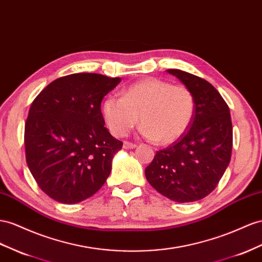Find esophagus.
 I'll list each match as a JSON object with an SVG mask.
<instances>
[{
	"instance_id": "34e87169",
	"label": "esophagus",
	"mask_w": 262,
	"mask_h": 262,
	"mask_svg": "<svg viewBox=\"0 0 262 262\" xmlns=\"http://www.w3.org/2000/svg\"><path fill=\"white\" fill-rule=\"evenodd\" d=\"M136 146H137V144L129 142V141H124V142H123V147L126 148V150H128V148H134Z\"/></svg>"
}]
</instances>
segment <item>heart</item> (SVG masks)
<instances>
[{
    "instance_id": "obj_1",
    "label": "heart",
    "mask_w": 262,
    "mask_h": 262,
    "mask_svg": "<svg viewBox=\"0 0 262 262\" xmlns=\"http://www.w3.org/2000/svg\"><path fill=\"white\" fill-rule=\"evenodd\" d=\"M102 115L117 137L126 136L137 125L140 116L143 137L160 145H168L189 128L195 115V99L185 86L146 78L126 88L122 98H105Z\"/></svg>"
}]
</instances>
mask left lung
Returning a JSON list of instances; mask_svg holds the SVG:
<instances>
[{
	"label": "left lung",
	"mask_w": 262,
	"mask_h": 262,
	"mask_svg": "<svg viewBox=\"0 0 262 262\" xmlns=\"http://www.w3.org/2000/svg\"><path fill=\"white\" fill-rule=\"evenodd\" d=\"M195 99V115L186 132L155 154L145 178L158 192L178 203L200 201L216 188L232 148L229 108L208 81L180 69H167Z\"/></svg>",
	"instance_id": "8db88e82"
}]
</instances>
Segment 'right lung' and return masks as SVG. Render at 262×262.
Here are the masks:
<instances>
[{
  "label": "right lung",
  "instance_id": "right-lung-1",
  "mask_svg": "<svg viewBox=\"0 0 262 262\" xmlns=\"http://www.w3.org/2000/svg\"><path fill=\"white\" fill-rule=\"evenodd\" d=\"M121 78L73 74L40 91L25 123L26 163L39 188L62 204L97 193L122 147L104 126L101 101Z\"/></svg>",
  "mask_w": 262,
  "mask_h": 262
}]
</instances>
